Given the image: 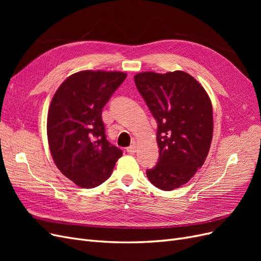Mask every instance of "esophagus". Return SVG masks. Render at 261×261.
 <instances>
[{
    "label": "esophagus",
    "instance_id": "34e87169",
    "mask_svg": "<svg viewBox=\"0 0 261 261\" xmlns=\"http://www.w3.org/2000/svg\"><path fill=\"white\" fill-rule=\"evenodd\" d=\"M126 151L128 153H135L136 152V146L135 145H130L129 147L126 148Z\"/></svg>",
    "mask_w": 261,
    "mask_h": 261
}]
</instances>
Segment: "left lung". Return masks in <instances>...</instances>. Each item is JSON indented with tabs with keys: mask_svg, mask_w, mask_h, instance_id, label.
<instances>
[{
	"mask_svg": "<svg viewBox=\"0 0 261 261\" xmlns=\"http://www.w3.org/2000/svg\"><path fill=\"white\" fill-rule=\"evenodd\" d=\"M134 81L158 124L159 160L147 170V177L162 191H173L186 184L208 155L213 133L210 98L181 70L139 73Z\"/></svg>",
	"mask_w": 261,
	"mask_h": 261,
	"instance_id": "8db88e82",
	"label": "left lung"
}]
</instances>
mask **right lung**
Wrapping results in <instances>:
<instances>
[{
  "label": "right lung",
  "instance_id": "1",
  "mask_svg": "<svg viewBox=\"0 0 261 261\" xmlns=\"http://www.w3.org/2000/svg\"><path fill=\"white\" fill-rule=\"evenodd\" d=\"M126 76L83 70L66 78L54 93L46 121L50 151L58 169L77 186L103 183L123 154L107 140L101 115Z\"/></svg>",
  "mask_w": 261,
  "mask_h": 261
}]
</instances>
